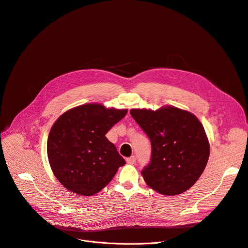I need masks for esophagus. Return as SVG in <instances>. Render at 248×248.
Segmentation results:
<instances>
[{"label": "esophagus", "mask_w": 248, "mask_h": 248, "mask_svg": "<svg viewBox=\"0 0 248 248\" xmlns=\"http://www.w3.org/2000/svg\"><path fill=\"white\" fill-rule=\"evenodd\" d=\"M136 157L134 156H130V157H128V158H126V162L128 163V164H134L136 163Z\"/></svg>", "instance_id": "1"}]
</instances>
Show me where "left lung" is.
Listing matches in <instances>:
<instances>
[{"label": "left lung", "mask_w": 248, "mask_h": 248, "mask_svg": "<svg viewBox=\"0 0 248 248\" xmlns=\"http://www.w3.org/2000/svg\"><path fill=\"white\" fill-rule=\"evenodd\" d=\"M130 115L151 142L150 163L141 171L146 184L165 196L189 190L204 172L210 156L201 122L190 111L172 106L157 110L132 108Z\"/></svg>", "instance_id": "1"}]
</instances>
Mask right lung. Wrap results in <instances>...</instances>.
Returning a JSON list of instances; mask_svg holds the SVG:
<instances>
[{"instance_id":"right-lung-1","label":"right lung","mask_w":248,"mask_h":248,"mask_svg":"<svg viewBox=\"0 0 248 248\" xmlns=\"http://www.w3.org/2000/svg\"><path fill=\"white\" fill-rule=\"evenodd\" d=\"M126 112L101 104H85L57 119L48 136L47 156L54 176L67 190L95 195L125 164L106 134Z\"/></svg>"}]
</instances>
